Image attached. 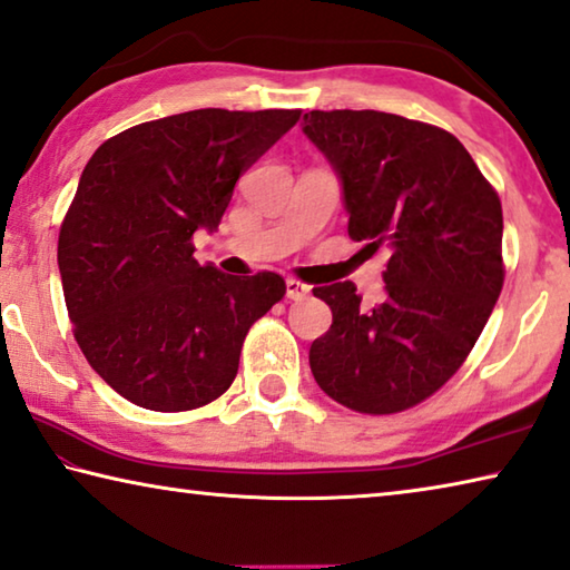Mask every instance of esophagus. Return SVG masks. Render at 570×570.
<instances>
[{
    "label": "esophagus",
    "mask_w": 570,
    "mask_h": 570,
    "mask_svg": "<svg viewBox=\"0 0 570 570\" xmlns=\"http://www.w3.org/2000/svg\"><path fill=\"white\" fill-rule=\"evenodd\" d=\"M311 293V287L307 285H303V283H297V279H285V295L291 297V301H303V297Z\"/></svg>",
    "instance_id": "1"
}]
</instances>
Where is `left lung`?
Listing matches in <instances>:
<instances>
[{
    "mask_svg": "<svg viewBox=\"0 0 570 570\" xmlns=\"http://www.w3.org/2000/svg\"><path fill=\"white\" fill-rule=\"evenodd\" d=\"M303 134L341 181L348 237L384 249V297L313 287L331 331L311 371L338 404L396 414L432 396L478 343L502 291L498 191L452 134L381 110H311Z\"/></svg>",
    "mask_w": 570,
    "mask_h": 570,
    "instance_id": "1",
    "label": "left lung"
}]
</instances>
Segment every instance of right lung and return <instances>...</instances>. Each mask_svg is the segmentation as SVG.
<instances>
[{"label":"right lung","mask_w":570,"mask_h":570,"mask_svg":"<svg viewBox=\"0 0 570 570\" xmlns=\"http://www.w3.org/2000/svg\"><path fill=\"white\" fill-rule=\"evenodd\" d=\"M301 110L202 108L108 138L65 214L58 265L75 341L98 376L151 412H189L232 386L249 325L285 295L275 273L194 259L242 174Z\"/></svg>","instance_id":"add662e5"}]
</instances>
